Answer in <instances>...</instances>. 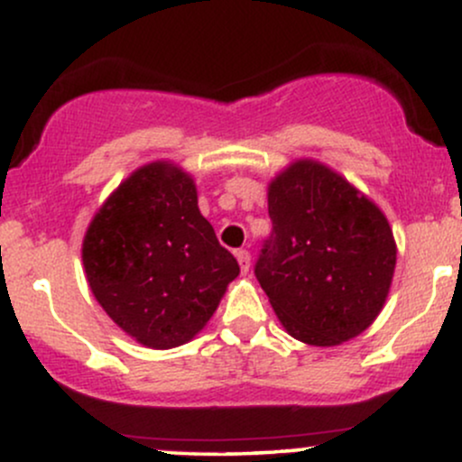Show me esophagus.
I'll return each instance as SVG.
<instances>
[{"mask_svg": "<svg viewBox=\"0 0 462 462\" xmlns=\"http://www.w3.org/2000/svg\"><path fill=\"white\" fill-rule=\"evenodd\" d=\"M236 261H238V267H241V273H247L249 264H252V256H249V252H245V249H238Z\"/></svg>", "mask_w": 462, "mask_h": 462, "instance_id": "34e87169", "label": "esophagus"}]
</instances>
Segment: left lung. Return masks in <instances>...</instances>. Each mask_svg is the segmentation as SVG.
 Listing matches in <instances>:
<instances>
[{"label":"left lung","instance_id":"obj_1","mask_svg":"<svg viewBox=\"0 0 462 462\" xmlns=\"http://www.w3.org/2000/svg\"><path fill=\"white\" fill-rule=\"evenodd\" d=\"M267 201L273 230L254 273L284 330L315 347L341 346L367 330L397 261L383 210L312 158L280 171Z\"/></svg>","mask_w":462,"mask_h":462}]
</instances>
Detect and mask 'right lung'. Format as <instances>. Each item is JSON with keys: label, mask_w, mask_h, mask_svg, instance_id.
Here are the masks:
<instances>
[{"label": "right lung", "mask_w": 462, "mask_h": 462, "mask_svg": "<svg viewBox=\"0 0 462 462\" xmlns=\"http://www.w3.org/2000/svg\"><path fill=\"white\" fill-rule=\"evenodd\" d=\"M82 263L106 315L152 349L189 343L241 272L199 213L193 178L169 161L143 164L99 206Z\"/></svg>", "instance_id": "obj_1"}]
</instances>
